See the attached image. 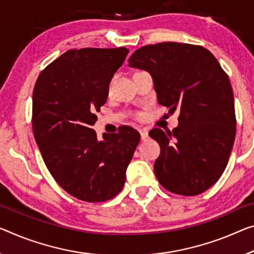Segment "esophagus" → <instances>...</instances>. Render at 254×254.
<instances>
[{
	"label": "esophagus",
	"instance_id": "1",
	"mask_svg": "<svg viewBox=\"0 0 254 254\" xmlns=\"http://www.w3.org/2000/svg\"><path fill=\"white\" fill-rule=\"evenodd\" d=\"M139 134H140V138L142 140H146L149 138V130L146 129V128H142V129L139 130Z\"/></svg>",
	"mask_w": 254,
	"mask_h": 254
}]
</instances>
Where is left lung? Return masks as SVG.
I'll return each instance as SVG.
<instances>
[{
    "mask_svg": "<svg viewBox=\"0 0 254 254\" xmlns=\"http://www.w3.org/2000/svg\"><path fill=\"white\" fill-rule=\"evenodd\" d=\"M128 65L150 73L159 104L169 112L179 109L173 131L154 128L149 132L161 147L154 162L159 183L186 196L203 193L224 173L235 140L228 76L209 50L174 42L143 46Z\"/></svg>",
    "mask_w": 254,
    "mask_h": 254,
    "instance_id": "obj_1",
    "label": "left lung"
}]
</instances>
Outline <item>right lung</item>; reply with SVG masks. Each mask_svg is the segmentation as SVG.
<instances>
[{
	"mask_svg": "<svg viewBox=\"0 0 254 254\" xmlns=\"http://www.w3.org/2000/svg\"><path fill=\"white\" fill-rule=\"evenodd\" d=\"M129 51L70 50L41 72L33 93V131L46 167L65 192L104 202L123 190L140 136L124 126L99 140L92 126L109 84Z\"/></svg>",
	"mask_w": 254,
	"mask_h": 254,
	"instance_id": "obj_1",
	"label": "right lung"
}]
</instances>
